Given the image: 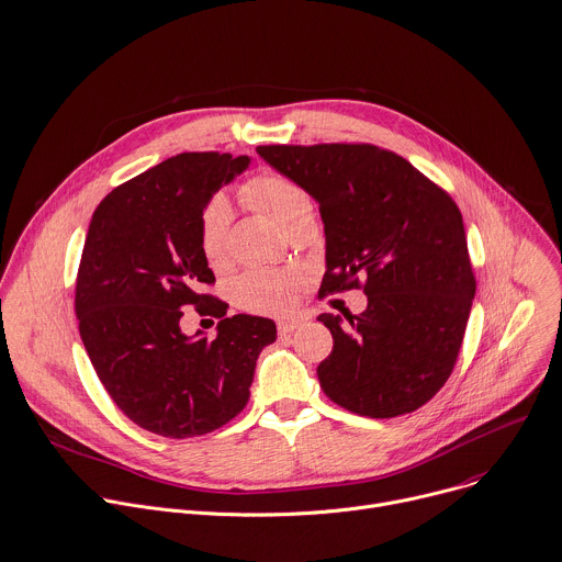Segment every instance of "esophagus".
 I'll return each instance as SVG.
<instances>
[{
    "label": "esophagus",
    "mask_w": 562,
    "mask_h": 562,
    "mask_svg": "<svg viewBox=\"0 0 562 562\" xmlns=\"http://www.w3.org/2000/svg\"><path fill=\"white\" fill-rule=\"evenodd\" d=\"M301 326H303V319H279V322H277V330H279L281 335L294 333V330L301 328Z\"/></svg>",
    "instance_id": "34e87169"
}]
</instances>
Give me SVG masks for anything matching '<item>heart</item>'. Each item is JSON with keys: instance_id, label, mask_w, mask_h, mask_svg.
Returning <instances> with one entry per match:
<instances>
[{"instance_id": "heart-1", "label": "heart", "mask_w": 562, "mask_h": 562, "mask_svg": "<svg viewBox=\"0 0 562 562\" xmlns=\"http://www.w3.org/2000/svg\"><path fill=\"white\" fill-rule=\"evenodd\" d=\"M238 199L268 214L285 234L301 221L315 214V205L305 187L283 173H259L238 187ZM229 205L221 196H212L199 214V249L210 268L221 270L229 255ZM296 292V279L277 270H245L232 285L238 307L249 313H285Z\"/></svg>"}]
</instances>
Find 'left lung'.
<instances>
[{
	"label": "left lung",
	"mask_w": 562,
	"mask_h": 562,
	"mask_svg": "<svg viewBox=\"0 0 562 562\" xmlns=\"http://www.w3.org/2000/svg\"><path fill=\"white\" fill-rule=\"evenodd\" d=\"M257 151L319 203L326 277L319 294L361 288V315H322L333 352L319 363L324 393L375 419L435 397L456 368L475 274L462 214L406 158L368 143L261 145Z\"/></svg>",
	"instance_id": "1"
}]
</instances>
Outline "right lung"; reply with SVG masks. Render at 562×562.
<instances>
[{
	"label": "right lung",
	"instance_id": "right-lung-1",
	"mask_svg": "<svg viewBox=\"0 0 562 562\" xmlns=\"http://www.w3.org/2000/svg\"><path fill=\"white\" fill-rule=\"evenodd\" d=\"M247 156L184 151L117 184L93 212L76 277V315L87 355L115 406L171 440L234 419L255 366L277 339L263 317H227L205 292L214 272L199 249V214ZM187 306L220 319L216 340H187Z\"/></svg>",
	"mask_w": 562,
	"mask_h": 562
}]
</instances>
